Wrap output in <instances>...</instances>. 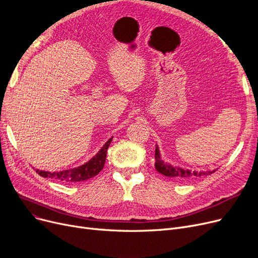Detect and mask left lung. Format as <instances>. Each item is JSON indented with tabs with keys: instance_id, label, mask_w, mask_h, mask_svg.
<instances>
[{
	"instance_id": "1",
	"label": "left lung",
	"mask_w": 258,
	"mask_h": 258,
	"mask_svg": "<svg viewBox=\"0 0 258 258\" xmlns=\"http://www.w3.org/2000/svg\"><path fill=\"white\" fill-rule=\"evenodd\" d=\"M155 160H156V163H155L156 169L160 173L164 174L165 177L172 178L175 181H181V182L190 181V180L197 179L199 177H203V175L211 174V173L216 171V169H214V170H206V171L189 170V169H185V168H181V167H177V166H172V165H170L168 163H165V162L161 159L158 146H156Z\"/></svg>"
}]
</instances>
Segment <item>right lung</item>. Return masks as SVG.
<instances>
[{
    "mask_svg": "<svg viewBox=\"0 0 258 258\" xmlns=\"http://www.w3.org/2000/svg\"><path fill=\"white\" fill-rule=\"evenodd\" d=\"M111 142H112V138L102 146V148L97 153L96 156H94L84 165L71 168V169L54 171V172L36 169V172L44 178H51L53 180H56L58 182L66 183V184H75L78 182L87 181L95 177V175H97L102 170L105 163L106 151L108 146H110Z\"/></svg>",
    "mask_w": 258,
    "mask_h": 258,
    "instance_id": "1",
    "label": "right lung"
}]
</instances>
